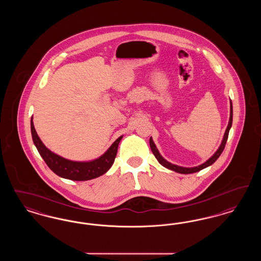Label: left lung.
<instances>
[{"label": "left lung", "instance_id": "1", "mask_svg": "<svg viewBox=\"0 0 261 261\" xmlns=\"http://www.w3.org/2000/svg\"><path fill=\"white\" fill-rule=\"evenodd\" d=\"M232 122H233V106H232V101L230 100V118H229L228 126H227V128H226V130H225V133H224L222 142H221L219 148L211 155V158H210L206 162L199 164L198 166H194V167H183V166H179V165H176V164H173V163H171V162H167V161L162 156V154H161V152L159 151V149L156 148V146H155V144H154V142H153V140H152L151 137H150V139H149V147H150V149H151L152 153L154 154L155 159L158 160V162H160L162 166H164L165 168L170 169V170H173V171L177 172V173H195V172H198V171L203 169V168H206V167L211 166V164H213L214 162H216V160L220 156V154L222 153L224 148H225L226 142H227V140H228V135H229V131H230L231 127H232Z\"/></svg>", "mask_w": 261, "mask_h": 261}]
</instances>
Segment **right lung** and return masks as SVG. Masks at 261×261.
<instances>
[{
	"instance_id": "1",
	"label": "right lung",
	"mask_w": 261,
	"mask_h": 261,
	"mask_svg": "<svg viewBox=\"0 0 261 261\" xmlns=\"http://www.w3.org/2000/svg\"><path fill=\"white\" fill-rule=\"evenodd\" d=\"M30 125L33 143L50 170L62 178L73 181H87L107 173L114 162L119 142L123 137L122 135L117 138L107 151L99 158L87 162H76L62 158L44 145L35 130L33 116L31 117Z\"/></svg>"
}]
</instances>
